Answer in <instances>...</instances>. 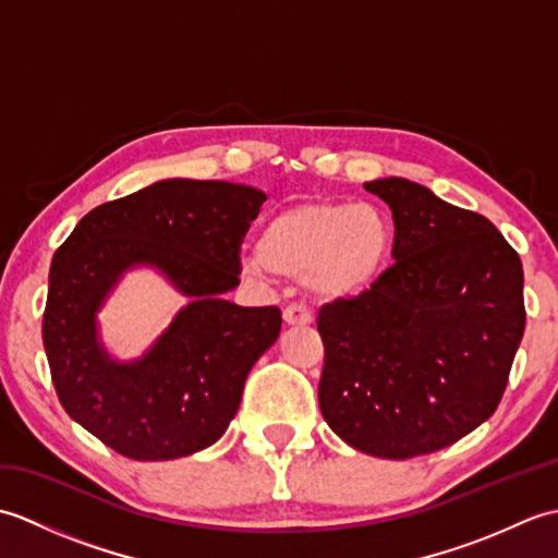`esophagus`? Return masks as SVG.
<instances>
[{"mask_svg":"<svg viewBox=\"0 0 558 558\" xmlns=\"http://www.w3.org/2000/svg\"><path fill=\"white\" fill-rule=\"evenodd\" d=\"M282 318H286V324H288V326H306V324H312V322H314L312 312L306 310V306H304V304H300V302H292V304H288V306H286V312H282Z\"/></svg>","mask_w":558,"mask_h":558,"instance_id":"obj_1","label":"esophagus"}]
</instances>
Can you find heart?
<instances>
[{"label": "heart", "mask_w": 558, "mask_h": 558, "mask_svg": "<svg viewBox=\"0 0 558 558\" xmlns=\"http://www.w3.org/2000/svg\"><path fill=\"white\" fill-rule=\"evenodd\" d=\"M393 256V225L369 204H310L278 213L246 252L248 276H310L324 298H354L384 276Z\"/></svg>", "instance_id": "heart-1"}]
</instances>
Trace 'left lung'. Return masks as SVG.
<instances>
[{
    "label": "left lung",
    "instance_id": "1",
    "mask_svg": "<svg viewBox=\"0 0 558 558\" xmlns=\"http://www.w3.org/2000/svg\"><path fill=\"white\" fill-rule=\"evenodd\" d=\"M393 210V266L318 310V405L342 441L405 460L499 408L525 330L523 264L494 225L400 177L364 184Z\"/></svg>",
    "mask_w": 558,
    "mask_h": 558
}]
</instances>
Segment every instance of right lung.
Returning <instances> with one entry per match:
<instances>
[{
  "label": "right lung",
  "instance_id": "1",
  "mask_svg": "<svg viewBox=\"0 0 558 558\" xmlns=\"http://www.w3.org/2000/svg\"><path fill=\"white\" fill-rule=\"evenodd\" d=\"M266 194L230 182L165 180L108 201L57 248L43 345L62 408L132 460H172L228 429L246 374L280 336L278 306H236L242 242ZM136 263L193 298L144 361L117 365L95 340L104 294Z\"/></svg>",
  "mask_w": 558,
  "mask_h": 558
}]
</instances>
